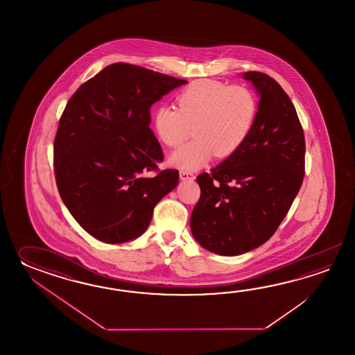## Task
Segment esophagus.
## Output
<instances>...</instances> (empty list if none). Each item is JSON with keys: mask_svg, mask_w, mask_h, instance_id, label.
Listing matches in <instances>:
<instances>
[{"mask_svg": "<svg viewBox=\"0 0 355 355\" xmlns=\"http://www.w3.org/2000/svg\"><path fill=\"white\" fill-rule=\"evenodd\" d=\"M180 179L182 181L193 180L194 179V175L188 171H180Z\"/></svg>", "mask_w": 355, "mask_h": 355, "instance_id": "obj_1", "label": "esophagus"}]
</instances>
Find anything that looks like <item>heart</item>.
Returning <instances> with one entry per match:
<instances>
[{
	"label": "heart",
	"mask_w": 355,
	"mask_h": 355,
	"mask_svg": "<svg viewBox=\"0 0 355 355\" xmlns=\"http://www.w3.org/2000/svg\"><path fill=\"white\" fill-rule=\"evenodd\" d=\"M257 113V98L249 89L202 78L181 91L178 107L159 106L152 115V125L159 142L171 148L187 141L193 128L196 139L168 159L171 166L193 171L213 155L226 159L239 151L254 127Z\"/></svg>",
	"instance_id": "heart-1"
}]
</instances>
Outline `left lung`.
<instances>
[{"mask_svg": "<svg viewBox=\"0 0 355 355\" xmlns=\"http://www.w3.org/2000/svg\"><path fill=\"white\" fill-rule=\"evenodd\" d=\"M242 77L260 96L254 127L239 151L211 174L198 175L200 198L190 217L198 243L223 257L268 241L304 176L306 144L293 103L270 76L250 71Z\"/></svg>", "mask_w": 355, "mask_h": 355, "instance_id": "8db88e82", "label": "left lung"}]
</instances>
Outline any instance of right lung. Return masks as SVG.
Returning <instances> with one entry per match:
<instances>
[{
    "instance_id": "obj_1",
    "label": "right lung",
    "mask_w": 355,
    "mask_h": 355,
    "mask_svg": "<svg viewBox=\"0 0 355 355\" xmlns=\"http://www.w3.org/2000/svg\"><path fill=\"white\" fill-rule=\"evenodd\" d=\"M185 80L114 63L81 85L60 116L54 173L60 198L86 232L106 243L132 241L153 208L179 184L150 124L152 104Z\"/></svg>"
}]
</instances>
